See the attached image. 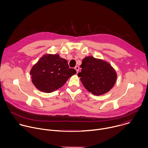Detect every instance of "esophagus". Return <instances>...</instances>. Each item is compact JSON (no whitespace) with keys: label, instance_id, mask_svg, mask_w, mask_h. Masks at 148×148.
<instances>
[{"label":"esophagus","instance_id":"34e87169","mask_svg":"<svg viewBox=\"0 0 148 148\" xmlns=\"http://www.w3.org/2000/svg\"><path fill=\"white\" fill-rule=\"evenodd\" d=\"M74 69H75V70L77 71V73H78V71H79V67H78V66H75Z\"/></svg>","mask_w":148,"mask_h":148}]
</instances>
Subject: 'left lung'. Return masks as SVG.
I'll return each mask as SVG.
<instances>
[{"label": "left lung", "mask_w": 148, "mask_h": 148, "mask_svg": "<svg viewBox=\"0 0 148 148\" xmlns=\"http://www.w3.org/2000/svg\"><path fill=\"white\" fill-rule=\"evenodd\" d=\"M78 73L81 81L89 92L95 95L108 92L116 81V73L108 62L92 56L84 58Z\"/></svg>", "instance_id": "1"}]
</instances>
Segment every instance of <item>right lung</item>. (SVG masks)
Listing matches in <instances>:
<instances>
[{
  "label": "right lung",
  "mask_w": 148,
  "mask_h": 148,
  "mask_svg": "<svg viewBox=\"0 0 148 148\" xmlns=\"http://www.w3.org/2000/svg\"><path fill=\"white\" fill-rule=\"evenodd\" d=\"M77 73L70 69L66 59L58 54H45L30 71L32 81L41 91L50 93L64 86L67 79Z\"/></svg>",
  "instance_id": "right-lung-1"
}]
</instances>
